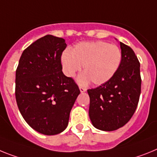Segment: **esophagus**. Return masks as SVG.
<instances>
[{"label":"esophagus","mask_w":157,"mask_h":157,"mask_svg":"<svg viewBox=\"0 0 157 157\" xmlns=\"http://www.w3.org/2000/svg\"><path fill=\"white\" fill-rule=\"evenodd\" d=\"M79 88H80V92H86V88H84V87L80 86V87H79Z\"/></svg>","instance_id":"esophagus-1"}]
</instances>
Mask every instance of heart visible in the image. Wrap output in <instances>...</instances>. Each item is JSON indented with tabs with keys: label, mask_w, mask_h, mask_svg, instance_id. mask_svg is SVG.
Returning <instances> with one entry per match:
<instances>
[{
	"label": "heart",
	"mask_w": 157,
	"mask_h": 157,
	"mask_svg": "<svg viewBox=\"0 0 157 157\" xmlns=\"http://www.w3.org/2000/svg\"><path fill=\"white\" fill-rule=\"evenodd\" d=\"M122 62V52L116 45L103 41L80 43L70 51L65 50L62 55L65 74L73 77L83 65L84 73L80 77L81 83L92 80L101 85L111 80Z\"/></svg>",
	"instance_id": "b5f03b06"
}]
</instances>
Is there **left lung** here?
I'll return each mask as SVG.
<instances>
[{
  "instance_id": "left-lung-1",
  "label": "left lung",
  "mask_w": 157,
  "mask_h": 157,
  "mask_svg": "<svg viewBox=\"0 0 157 157\" xmlns=\"http://www.w3.org/2000/svg\"><path fill=\"white\" fill-rule=\"evenodd\" d=\"M122 62L107 83L88 89L89 117L95 128L113 131L125 126L132 118L141 95L140 62L129 46L120 42Z\"/></svg>"
}]
</instances>
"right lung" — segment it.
I'll list each match as a JSON object with an SVG mask.
<instances>
[{"label":"right lung","instance_id":"obj_1","mask_svg":"<svg viewBox=\"0 0 157 157\" xmlns=\"http://www.w3.org/2000/svg\"><path fill=\"white\" fill-rule=\"evenodd\" d=\"M65 39L47 35L24 50L16 71V99L22 116L39 133L55 135L67 127L80 89L62 72Z\"/></svg>","mask_w":157,"mask_h":157}]
</instances>
